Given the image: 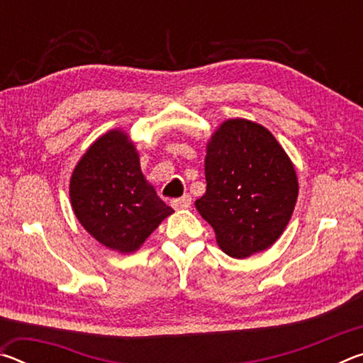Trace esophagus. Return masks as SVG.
I'll list each match as a JSON object with an SVG mask.
<instances>
[{
	"label": "esophagus",
	"mask_w": 363,
	"mask_h": 363,
	"mask_svg": "<svg viewBox=\"0 0 363 363\" xmlns=\"http://www.w3.org/2000/svg\"><path fill=\"white\" fill-rule=\"evenodd\" d=\"M192 203V199H190V195H184L181 199H176L171 201V205H173L174 210H187V208Z\"/></svg>",
	"instance_id": "obj_1"
}]
</instances>
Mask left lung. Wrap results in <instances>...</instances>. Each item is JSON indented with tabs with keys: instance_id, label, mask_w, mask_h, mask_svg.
<instances>
[{
	"instance_id": "8db88e82",
	"label": "left lung",
	"mask_w": 363,
	"mask_h": 363,
	"mask_svg": "<svg viewBox=\"0 0 363 363\" xmlns=\"http://www.w3.org/2000/svg\"><path fill=\"white\" fill-rule=\"evenodd\" d=\"M205 177L206 192L195 208L225 255L245 259L279 240L299 184L293 162L267 128L245 118L220 123L208 139Z\"/></svg>"
}]
</instances>
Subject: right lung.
I'll return each instance as SVG.
<instances>
[{
	"label": "right lung",
	"instance_id": "add662e5",
	"mask_svg": "<svg viewBox=\"0 0 363 363\" xmlns=\"http://www.w3.org/2000/svg\"><path fill=\"white\" fill-rule=\"evenodd\" d=\"M70 201L79 224L108 250L130 255L173 214L140 169L139 152L123 130L97 138L70 177Z\"/></svg>",
	"mask_w": 363,
	"mask_h": 363
}]
</instances>
